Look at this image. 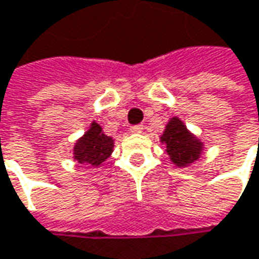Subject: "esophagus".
<instances>
[{
  "mask_svg": "<svg viewBox=\"0 0 259 259\" xmlns=\"http://www.w3.org/2000/svg\"><path fill=\"white\" fill-rule=\"evenodd\" d=\"M143 130H144V126H143L141 124L133 125V126L130 128V131H131V133H135V134H140V133H143Z\"/></svg>",
  "mask_w": 259,
  "mask_h": 259,
  "instance_id": "1",
  "label": "esophagus"
}]
</instances>
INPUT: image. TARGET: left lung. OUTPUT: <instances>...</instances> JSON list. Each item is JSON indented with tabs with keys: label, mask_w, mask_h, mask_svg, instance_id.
<instances>
[{
	"label": "left lung",
	"mask_w": 259,
	"mask_h": 259,
	"mask_svg": "<svg viewBox=\"0 0 259 259\" xmlns=\"http://www.w3.org/2000/svg\"><path fill=\"white\" fill-rule=\"evenodd\" d=\"M161 141L167 147V154L170 160L179 167L193 163L199 158L202 151V143L192 135L179 118H171L165 126Z\"/></svg>",
	"instance_id": "1"
}]
</instances>
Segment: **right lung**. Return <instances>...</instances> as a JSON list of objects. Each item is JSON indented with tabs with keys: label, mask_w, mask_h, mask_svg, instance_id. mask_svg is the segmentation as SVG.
Segmentation results:
<instances>
[{
	"label": "right lung",
	"mask_w": 259,
	"mask_h": 259,
	"mask_svg": "<svg viewBox=\"0 0 259 259\" xmlns=\"http://www.w3.org/2000/svg\"><path fill=\"white\" fill-rule=\"evenodd\" d=\"M114 148V140L104 134L101 125L92 122L86 133L75 145V160L79 163L98 167L111 155Z\"/></svg>",
	"instance_id": "right-lung-1"
}]
</instances>
